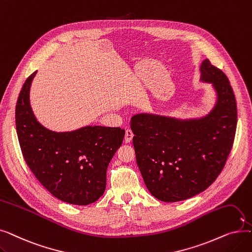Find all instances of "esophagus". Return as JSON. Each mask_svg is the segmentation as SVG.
I'll return each instance as SVG.
<instances>
[{"instance_id": "1", "label": "esophagus", "mask_w": 252, "mask_h": 252, "mask_svg": "<svg viewBox=\"0 0 252 252\" xmlns=\"http://www.w3.org/2000/svg\"><path fill=\"white\" fill-rule=\"evenodd\" d=\"M133 137H134V134H133V131H131V129H126V136H125V142L129 143L131 140H133Z\"/></svg>"}]
</instances>
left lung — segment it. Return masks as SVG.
<instances>
[{
	"label": "left lung",
	"mask_w": 252,
	"mask_h": 252,
	"mask_svg": "<svg viewBox=\"0 0 252 252\" xmlns=\"http://www.w3.org/2000/svg\"><path fill=\"white\" fill-rule=\"evenodd\" d=\"M201 81L213 83L218 101L207 116L182 121L154 114L131 117L137 164L158 200L176 202L203 192L220 174L232 150L237 105L228 77L209 60Z\"/></svg>",
	"instance_id": "left-lung-1"
}]
</instances>
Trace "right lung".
<instances>
[{
  "label": "right lung",
  "mask_w": 252,
  "mask_h": 252,
  "mask_svg": "<svg viewBox=\"0 0 252 252\" xmlns=\"http://www.w3.org/2000/svg\"><path fill=\"white\" fill-rule=\"evenodd\" d=\"M36 71L26 78L16 103L18 141L26 164L43 186L59 200L75 205L97 201L106 188V170L122 146L125 129L86 126L55 133L39 125L30 104Z\"/></svg>",
  "instance_id": "obj_1"
}]
</instances>
